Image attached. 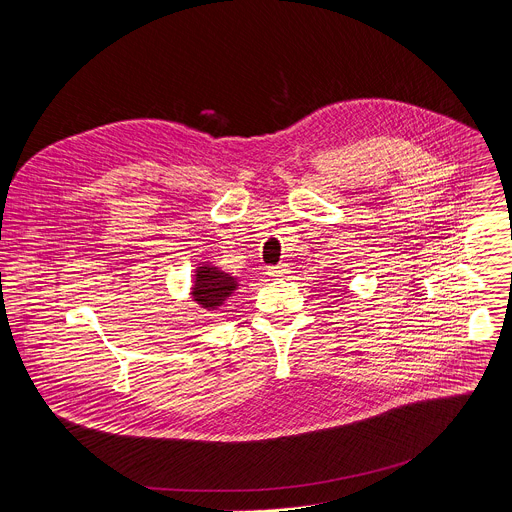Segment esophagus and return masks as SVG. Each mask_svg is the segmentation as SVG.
Masks as SVG:
<instances>
[{"mask_svg": "<svg viewBox=\"0 0 512 512\" xmlns=\"http://www.w3.org/2000/svg\"><path fill=\"white\" fill-rule=\"evenodd\" d=\"M267 273H269L271 277H285V275L289 273V267H287L285 263H279V265H271V267L267 269Z\"/></svg>", "mask_w": 512, "mask_h": 512, "instance_id": "esophagus-1", "label": "esophagus"}]
</instances>
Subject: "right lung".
I'll return each mask as SVG.
<instances>
[{
    "mask_svg": "<svg viewBox=\"0 0 512 512\" xmlns=\"http://www.w3.org/2000/svg\"><path fill=\"white\" fill-rule=\"evenodd\" d=\"M237 289V281L229 275L223 273L216 267H198L196 269V279H194V302H198L202 308H216L221 306L229 296H233V291Z\"/></svg>",
    "mask_w": 512,
    "mask_h": 512,
    "instance_id": "right-lung-1",
    "label": "right lung"
}]
</instances>
